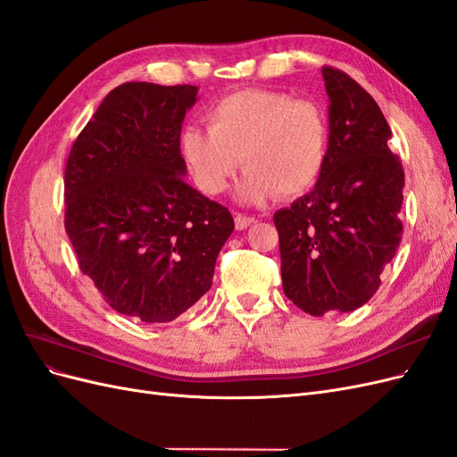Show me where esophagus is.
Masks as SVG:
<instances>
[{
    "label": "esophagus",
    "mask_w": 457,
    "mask_h": 457,
    "mask_svg": "<svg viewBox=\"0 0 457 457\" xmlns=\"http://www.w3.org/2000/svg\"><path fill=\"white\" fill-rule=\"evenodd\" d=\"M234 223H237V228H238V230H244V228L250 227L252 223H255V219L250 217V215L237 213V215H234Z\"/></svg>",
    "instance_id": "1"
}]
</instances>
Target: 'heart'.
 <instances>
[{"label":"heart","instance_id":"b5f03b06","mask_svg":"<svg viewBox=\"0 0 457 457\" xmlns=\"http://www.w3.org/2000/svg\"><path fill=\"white\" fill-rule=\"evenodd\" d=\"M207 128L179 133V154L207 196L225 192L240 158L245 173L238 198L257 204L278 192L294 198L314 187L329 143L328 120L312 101L267 89H240L205 110Z\"/></svg>","mask_w":457,"mask_h":457}]
</instances>
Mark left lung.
I'll return each instance as SVG.
<instances>
[{
	"label": "left lung",
	"mask_w": 457,
	"mask_h": 457,
	"mask_svg": "<svg viewBox=\"0 0 457 457\" xmlns=\"http://www.w3.org/2000/svg\"><path fill=\"white\" fill-rule=\"evenodd\" d=\"M329 143L309 195L274 213L282 287L312 316L349 312L371 299L403 240L404 171L386 141L391 128L371 95L324 66Z\"/></svg>",
	"instance_id": "8db88e82"
}]
</instances>
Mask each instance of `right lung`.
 I'll list each match as a JSON object with an SVG mask.
<instances>
[{
  "mask_svg": "<svg viewBox=\"0 0 457 457\" xmlns=\"http://www.w3.org/2000/svg\"><path fill=\"white\" fill-rule=\"evenodd\" d=\"M196 86L128 81L78 135L64 171V227L79 270L110 307L171 322L212 287L234 230L225 205L185 181L179 154Z\"/></svg>",
  "mask_w": 457,
  "mask_h": 457,
  "instance_id": "add662e5",
  "label": "right lung"
}]
</instances>
